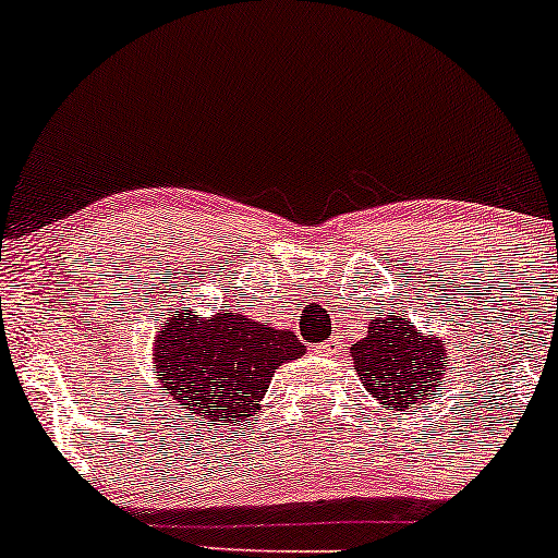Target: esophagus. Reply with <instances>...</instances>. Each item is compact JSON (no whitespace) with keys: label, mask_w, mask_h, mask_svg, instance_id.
<instances>
[{"label":"esophagus","mask_w":558,"mask_h":558,"mask_svg":"<svg viewBox=\"0 0 558 558\" xmlns=\"http://www.w3.org/2000/svg\"><path fill=\"white\" fill-rule=\"evenodd\" d=\"M314 351L319 353V356H332V353H335V343H319Z\"/></svg>","instance_id":"obj_1"}]
</instances>
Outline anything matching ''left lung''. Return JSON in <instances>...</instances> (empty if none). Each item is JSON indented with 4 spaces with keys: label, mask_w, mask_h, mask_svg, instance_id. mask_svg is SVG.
Returning a JSON list of instances; mask_svg holds the SVG:
<instances>
[{
    "label": "left lung",
    "mask_w": 558,
    "mask_h": 558,
    "mask_svg": "<svg viewBox=\"0 0 558 558\" xmlns=\"http://www.w3.org/2000/svg\"><path fill=\"white\" fill-rule=\"evenodd\" d=\"M359 380L380 404L401 415L436 399L449 367L447 343L425 335L401 316L369 319L367 335L349 349Z\"/></svg>",
    "instance_id": "obj_1"
}]
</instances>
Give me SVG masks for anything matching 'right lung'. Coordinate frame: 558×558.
I'll list each match as a JSON object with an SVG mask.
<instances>
[{
    "label": "right lung",
    "instance_id": "right-lung-1",
    "mask_svg": "<svg viewBox=\"0 0 558 558\" xmlns=\"http://www.w3.org/2000/svg\"><path fill=\"white\" fill-rule=\"evenodd\" d=\"M305 345L290 329H274L242 314L170 311L154 345L161 397L215 428L244 423L281 364Z\"/></svg>",
    "mask_w": 558,
    "mask_h": 558
}]
</instances>
